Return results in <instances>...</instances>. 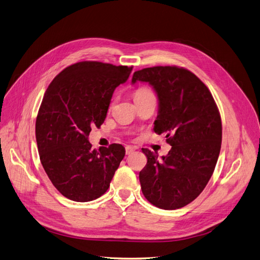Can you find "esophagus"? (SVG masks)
I'll return each mask as SVG.
<instances>
[{
    "instance_id": "34e87169",
    "label": "esophagus",
    "mask_w": 260,
    "mask_h": 260,
    "mask_svg": "<svg viewBox=\"0 0 260 260\" xmlns=\"http://www.w3.org/2000/svg\"><path fill=\"white\" fill-rule=\"evenodd\" d=\"M135 151V148L134 147H131V146H127L126 148H125V153H126V155H129L132 154V153Z\"/></svg>"
}]
</instances>
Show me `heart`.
<instances>
[{
  "label": "heart",
  "mask_w": 260,
  "mask_h": 260,
  "mask_svg": "<svg viewBox=\"0 0 260 260\" xmlns=\"http://www.w3.org/2000/svg\"><path fill=\"white\" fill-rule=\"evenodd\" d=\"M149 92H151V91L149 89H147V88H139V89H137L135 91V93H134V100H136V99L140 98V96L145 95V94H147Z\"/></svg>",
  "instance_id": "heart-1"
}]
</instances>
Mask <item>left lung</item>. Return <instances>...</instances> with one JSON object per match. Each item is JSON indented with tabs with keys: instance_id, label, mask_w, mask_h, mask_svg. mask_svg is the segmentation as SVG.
I'll return each mask as SVG.
<instances>
[{
	"instance_id": "left-lung-1",
	"label": "left lung",
	"mask_w": 260,
	"mask_h": 260,
	"mask_svg": "<svg viewBox=\"0 0 260 260\" xmlns=\"http://www.w3.org/2000/svg\"><path fill=\"white\" fill-rule=\"evenodd\" d=\"M137 81L157 93L154 132L171 146L161 158L142 149L148 158L139 172L142 194L153 206L176 210L196 199L213 174L222 145L219 111L207 85L183 67H148L134 73L132 82Z\"/></svg>"
}]
</instances>
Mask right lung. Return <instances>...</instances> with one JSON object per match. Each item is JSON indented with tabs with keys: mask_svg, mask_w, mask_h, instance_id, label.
Instances as JSON below:
<instances>
[{
	"mask_svg": "<svg viewBox=\"0 0 260 260\" xmlns=\"http://www.w3.org/2000/svg\"><path fill=\"white\" fill-rule=\"evenodd\" d=\"M133 66L83 61L64 69L48 86L36 118L38 153L48 178L71 200L105 194L125 155L119 143L93 150L88 137L107 115L113 91Z\"/></svg>",
	"mask_w": 260,
	"mask_h": 260,
	"instance_id": "add662e5",
	"label": "right lung"
}]
</instances>
